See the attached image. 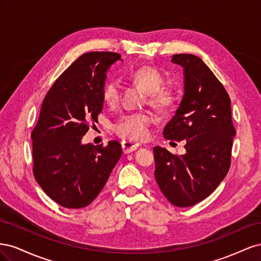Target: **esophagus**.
I'll return each mask as SVG.
<instances>
[{"instance_id":"34e87169","label":"esophagus","mask_w":261,"mask_h":261,"mask_svg":"<svg viewBox=\"0 0 261 261\" xmlns=\"http://www.w3.org/2000/svg\"><path fill=\"white\" fill-rule=\"evenodd\" d=\"M138 147H139V144L132 143V141H127V140L122 141V149L124 153H130L133 151H135Z\"/></svg>"}]
</instances>
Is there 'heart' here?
Segmentation results:
<instances>
[{
  "instance_id": "obj_1",
  "label": "heart",
  "mask_w": 261,
  "mask_h": 261,
  "mask_svg": "<svg viewBox=\"0 0 261 261\" xmlns=\"http://www.w3.org/2000/svg\"><path fill=\"white\" fill-rule=\"evenodd\" d=\"M129 80L148 92V103L156 111L165 113L175 106L177 96L175 90L163 86L165 77L154 66L143 65L129 74ZM102 98L109 106H116L120 100V87L114 81H109L102 89ZM152 117L145 112L123 114L113 123V130L117 136L128 140L145 139L149 134Z\"/></svg>"
}]
</instances>
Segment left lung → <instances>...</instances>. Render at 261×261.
Instances as JSON below:
<instances>
[{
	"label": "left lung",
	"mask_w": 261,
	"mask_h": 261,
	"mask_svg": "<svg viewBox=\"0 0 261 261\" xmlns=\"http://www.w3.org/2000/svg\"><path fill=\"white\" fill-rule=\"evenodd\" d=\"M172 62L184 67L185 93L163 135L184 140L186 153L177 155L154 147V176L167 199L184 208L207 198L226 176L236 132L230 96L202 60L174 54Z\"/></svg>",
	"instance_id": "obj_1"
}]
</instances>
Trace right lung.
<instances>
[{
    "label": "right lung",
    "mask_w": 261,
    "mask_h": 261,
    "mask_svg": "<svg viewBox=\"0 0 261 261\" xmlns=\"http://www.w3.org/2000/svg\"><path fill=\"white\" fill-rule=\"evenodd\" d=\"M120 59L114 52L81 55L45 94L31 132L34 176L64 208H84L96 199L122 155L116 140L108 146L82 144L103 108L107 70Z\"/></svg>",
    "instance_id": "1"
}]
</instances>
